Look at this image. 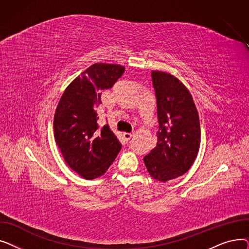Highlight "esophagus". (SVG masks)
Instances as JSON below:
<instances>
[{"mask_svg":"<svg viewBox=\"0 0 249 249\" xmlns=\"http://www.w3.org/2000/svg\"><path fill=\"white\" fill-rule=\"evenodd\" d=\"M132 136H133L132 133H128V132H124V133H123V137H124V139H125L126 141H129L130 139L132 138Z\"/></svg>","mask_w":249,"mask_h":249,"instance_id":"34e87169","label":"esophagus"}]
</instances>
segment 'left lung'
I'll return each mask as SVG.
<instances>
[{"label":"left lung","instance_id":"8db88e82","mask_svg":"<svg viewBox=\"0 0 249 249\" xmlns=\"http://www.w3.org/2000/svg\"><path fill=\"white\" fill-rule=\"evenodd\" d=\"M158 105L156 146L144 156L149 175L162 182L186 174L197 158L201 128L192 95L178 78L160 71H151Z\"/></svg>","mask_w":249,"mask_h":249}]
</instances>
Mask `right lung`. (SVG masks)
<instances>
[{
  "label": "right lung",
  "instance_id": "obj_1",
  "mask_svg": "<svg viewBox=\"0 0 249 249\" xmlns=\"http://www.w3.org/2000/svg\"><path fill=\"white\" fill-rule=\"evenodd\" d=\"M124 71L120 64H91L64 89L56 107V144L65 162L86 179L106 173L122 147L108 125L99 129L97 108L101 90L112 88Z\"/></svg>",
  "mask_w": 249,
  "mask_h": 249
}]
</instances>
